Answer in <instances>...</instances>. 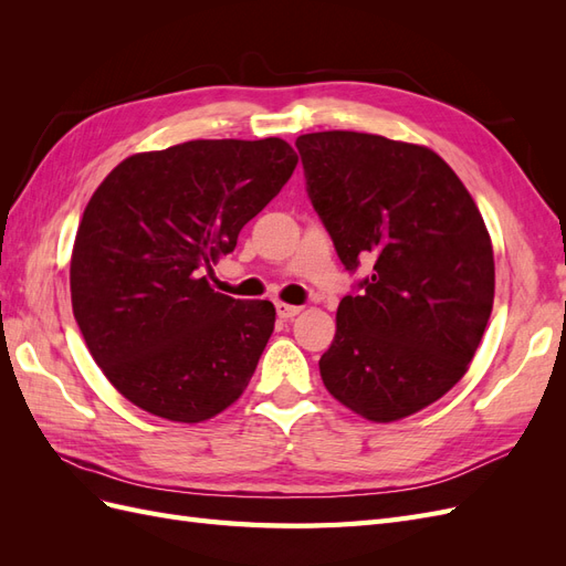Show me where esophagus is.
<instances>
[{
	"label": "esophagus",
	"instance_id": "34e87169",
	"mask_svg": "<svg viewBox=\"0 0 566 566\" xmlns=\"http://www.w3.org/2000/svg\"><path fill=\"white\" fill-rule=\"evenodd\" d=\"M300 312H302V310H300V306H295V304L276 302V314H279V318H283V321H287V318H295Z\"/></svg>",
	"mask_w": 566,
	"mask_h": 566
}]
</instances>
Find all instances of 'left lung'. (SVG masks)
<instances>
[{
	"mask_svg": "<svg viewBox=\"0 0 566 566\" xmlns=\"http://www.w3.org/2000/svg\"><path fill=\"white\" fill-rule=\"evenodd\" d=\"M339 262L368 276L337 306L318 368L354 413L391 422L443 397L493 310V248L472 196L434 150L361 132L295 142Z\"/></svg>",
	"mask_w": 566,
	"mask_h": 566,
	"instance_id": "obj_1",
	"label": "left lung"
}]
</instances>
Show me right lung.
<instances>
[{"instance_id":"right-lung-1","label":"right lung","mask_w":566,"mask_h":566,"mask_svg":"<svg viewBox=\"0 0 566 566\" xmlns=\"http://www.w3.org/2000/svg\"><path fill=\"white\" fill-rule=\"evenodd\" d=\"M297 165L283 139H198L119 163L84 208L73 314L113 387L153 416L200 422L248 387L271 302L214 293L202 273Z\"/></svg>"}]
</instances>
